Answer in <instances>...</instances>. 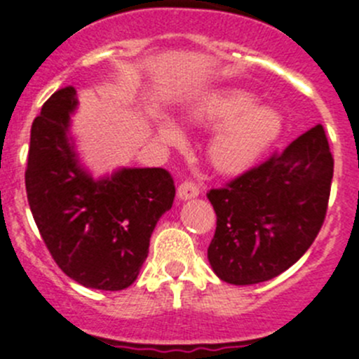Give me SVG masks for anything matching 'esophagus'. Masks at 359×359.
Segmentation results:
<instances>
[{"label": "esophagus", "mask_w": 359, "mask_h": 359, "mask_svg": "<svg viewBox=\"0 0 359 359\" xmlns=\"http://www.w3.org/2000/svg\"><path fill=\"white\" fill-rule=\"evenodd\" d=\"M197 196H199V185L196 182H192V180H187V182H183L182 185L177 187V197L183 199V201Z\"/></svg>", "instance_id": "1"}]
</instances>
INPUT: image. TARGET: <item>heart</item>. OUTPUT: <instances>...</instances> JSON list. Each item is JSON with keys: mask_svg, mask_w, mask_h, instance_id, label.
<instances>
[{"mask_svg": "<svg viewBox=\"0 0 359 359\" xmlns=\"http://www.w3.org/2000/svg\"><path fill=\"white\" fill-rule=\"evenodd\" d=\"M255 96L249 92L229 88L212 92L190 111L194 123L219 128L210 142L208 154L220 172L248 169L278 137L279 115L272 108L255 107ZM160 137L174 144L182 139V133L172 123H163Z\"/></svg>", "mask_w": 359, "mask_h": 359, "instance_id": "1", "label": "heart"}]
</instances>
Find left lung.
Listing matches in <instances>:
<instances>
[{"mask_svg":"<svg viewBox=\"0 0 359 359\" xmlns=\"http://www.w3.org/2000/svg\"><path fill=\"white\" fill-rule=\"evenodd\" d=\"M334 160L322 124L206 197L217 215L213 272L231 285L269 281L310 249L324 224Z\"/></svg>","mask_w":359,"mask_h":359,"instance_id":"1","label":"left lung"}]
</instances>
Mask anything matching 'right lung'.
I'll return each instance as SVG.
<instances>
[{"mask_svg":"<svg viewBox=\"0 0 359 359\" xmlns=\"http://www.w3.org/2000/svg\"><path fill=\"white\" fill-rule=\"evenodd\" d=\"M76 103V88H60L32 124L28 205L46 248L69 278L96 290H124L146 262L158 219L172 206L174 180L160 167L92 180L67 137Z\"/></svg>","mask_w":359,"mask_h":359,"instance_id":"1","label":"right lung"}]
</instances>
